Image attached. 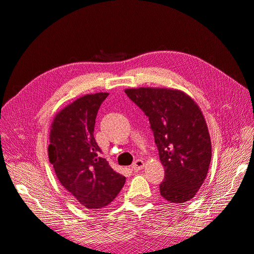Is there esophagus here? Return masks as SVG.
Masks as SVG:
<instances>
[{"mask_svg": "<svg viewBox=\"0 0 254 254\" xmlns=\"http://www.w3.org/2000/svg\"><path fill=\"white\" fill-rule=\"evenodd\" d=\"M144 165H145L144 161H143V160H141V159H137V160H135L134 162H133V164H132V168H133V171L137 172V171H141V170H143Z\"/></svg>", "mask_w": 254, "mask_h": 254, "instance_id": "1", "label": "esophagus"}]
</instances>
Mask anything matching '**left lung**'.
<instances>
[{
	"label": "left lung",
	"mask_w": 254,
	"mask_h": 254,
	"mask_svg": "<svg viewBox=\"0 0 254 254\" xmlns=\"http://www.w3.org/2000/svg\"><path fill=\"white\" fill-rule=\"evenodd\" d=\"M149 118L165 170L160 194L171 203L190 201L209 171L211 137L201 109L186 92L167 88L125 89Z\"/></svg>",
	"instance_id": "obj_1"
}]
</instances>
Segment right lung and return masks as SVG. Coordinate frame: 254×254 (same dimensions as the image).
Returning <instances> with one entry per match:
<instances>
[{"mask_svg":"<svg viewBox=\"0 0 254 254\" xmlns=\"http://www.w3.org/2000/svg\"><path fill=\"white\" fill-rule=\"evenodd\" d=\"M109 93L87 94L65 106L50 130L49 159L59 182L83 207H106L118 196L126 178L101 157L94 139L97 111Z\"/></svg>","mask_w":254,"mask_h":254,"instance_id":"add662e5","label":"right lung"}]
</instances>
